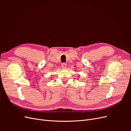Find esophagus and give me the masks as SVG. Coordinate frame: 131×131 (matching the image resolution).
I'll use <instances>...</instances> for the list:
<instances>
[{"instance_id": "esophagus-1", "label": "esophagus", "mask_w": 131, "mask_h": 131, "mask_svg": "<svg viewBox=\"0 0 131 131\" xmlns=\"http://www.w3.org/2000/svg\"><path fill=\"white\" fill-rule=\"evenodd\" d=\"M62 68L63 69H66L67 68V64L66 63H62Z\"/></svg>"}]
</instances>
